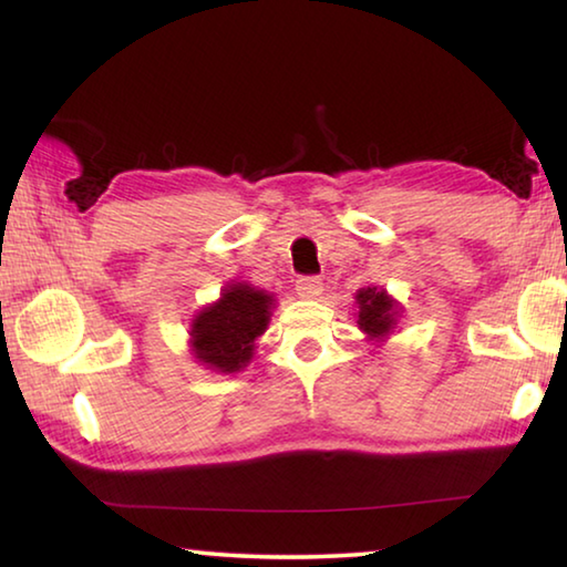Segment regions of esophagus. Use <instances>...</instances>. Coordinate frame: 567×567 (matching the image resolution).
I'll return each instance as SVG.
<instances>
[{"label": "esophagus", "instance_id": "esophagus-1", "mask_svg": "<svg viewBox=\"0 0 567 567\" xmlns=\"http://www.w3.org/2000/svg\"><path fill=\"white\" fill-rule=\"evenodd\" d=\"M323 291V281L319 276H301L299 281H296V293L301 296V299H319Z\"/></svg>", "mask_w": 567, "mask_h": 567}]
</instances>
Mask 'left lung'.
I'll use <instances>...</instances> for the list:
<instances>
[{
  "mask_svg": "<svg viewBox=\"0 0 567 567\" xmlns=\"http://www.w3.org/2000/svg\"><path fill=\"white\" fill-rule=\"evenodd\" d=\"M355 323L365 333V341L373 346H381L389 336L399 329L401 319V303L393 296L379 289V286H363L355 291Z\"/></svg>",
  "mask_w": 567,
  "mask_h": 567,
  "instance_id": "obj_1",
  "label": "left lung"
}]
</instances>
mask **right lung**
Here are the masks:
<instances>
[{
    "label": "right lung",
    "mask_w": 567,
    "mask_h": 567,
    "mask_svg": "<svg viewBox=\"0 0 567 567\" xmlns=\"http://www.w3.org/2000/svg\"><path fill=\"white\" fill-rule=\"evenodd\" d=\"M274 309V293L246 281L226 284L214 303L194 313L188 351L208 371H244L254 359L256 343L266 333Z\"/></svg>",
    "instance_id": "right-lung-1"
}]
</instances>
